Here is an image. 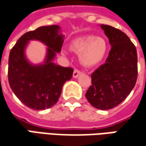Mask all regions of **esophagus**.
<instances>
[{
  "label": "esophagus",
  "instance_id": "34e87169",
  "mask_svg": "<svg viewBox=\"0 0 146 146\" xmlns=\"http://www.w3.org/2000/svg\"><path fill=\"white\" fill-rule=\"evenodd\" d=\"M82 73V72L81 71H79V70H78V69H75L74 71H73V77L74 78H77L78 76H79L80 74Z\"/></svg>",
  "mask_w": 146,
  "mask_h": 146
}]
</instances>
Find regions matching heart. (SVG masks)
<instances>
[{
  "label": "heart",
  "mask_w": 146,
  "mask_h": 146,
  "mask_svg": "<svg viewBox=\"0 0 146 146\" xmlns=\"http://www.w3.org/2000/svg\"><path fill=\"white\" fill-rule=\"evenodd\" d=\"M70 49L79 54V60L83 66L87 68L98 65L105 59L108 50V45L102 37L85 36L73 39L70 43ZM63 54H66L62 50Z\"/></svg>",
  "instance_id": "obj_1"
}]
</instances>
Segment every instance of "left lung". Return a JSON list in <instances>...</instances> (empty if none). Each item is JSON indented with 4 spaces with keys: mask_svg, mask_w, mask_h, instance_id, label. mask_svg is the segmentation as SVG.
Wrapping results in <instances>:
<instances>
[{
    "mask_svg": "<svg viewBox=\"0 0 146 146\" xmlns=\"http://www.w3.org/2000/svg\"><path fill=\"white\" fill-rule=\"evenodd\" d=\"M111 50L104 64L92 74V85L86 93L95 108L107 110L128 96L137 78V53L129 37L121 30L101 24Z\"/></svg>",
    "mask_w": 146,
    "mask_h": 146,
    "instance_id": "left-lung-1",
    "label": "left lung"
}]
</instances>
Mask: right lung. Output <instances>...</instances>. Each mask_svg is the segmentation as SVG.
I'll list each match as a JSON object with an SVG mask.
<instances>
[{"label":"right lung","instance_id":"add662e5","mask_svg":"<svg viewBox=\"0 0 146 146\" xmlns=\"http://www.w3.org/2000/svg\"><path fill=\"white\" fill-rule=\"evenodd\" d=\"M64 39L59 25L43 26L23 34L10 50L8 67L10 88L23 104L32 110H43L55 105L64 82L73 76V68L53 62L56 54L60 52ZM33 40L48 46L46 59L39 65L30 63L25 54L27 46Z\"/></svg>","mask_w":146,"mask_h":146}]
</instances>
